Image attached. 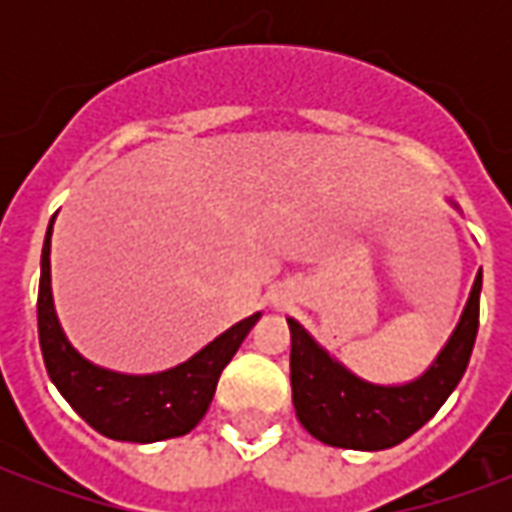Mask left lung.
Wrapping results in <instances>:
<instances>
[{
	"mask_svg": "<svg viewBox=\"0 0 512 512\" xmlns=\"http://www.w3.org/2000/svg\"><path fill=\"white\" fill-rule=\"evenodd\" d=\"M483 271H477L461 321L422 376L406 384H373L323 348L299 321L290 326V386L296 417L329 447L389 450L428 422L466 373L480 323Z\"/></svg>",
	"mask_w": 512,
	"mask_h": 512,
	"instance_id": "1",
	"label": "left lung"
}]
</instances>
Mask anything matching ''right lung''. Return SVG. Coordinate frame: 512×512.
<instances>
[{"mask_svg":"<svg viewBox=\"0 0 512 512\" xmlns=\"http://www.w3.org/2000/svg\"><path fill=\"white\" fill-rule=\"evenodd\" d=\"M51 230L54 219L49 222L43 241L38 288L40 351L51 384L60 389V395L71 403L73 411L106 439L153 444L186 436L205 417L222 370L241 348L246 334L252 332V326L260 321V312L238 321L191 359L161 373L131 376L93 365L65 337L54 310Z\"/></svg>","mask_w":512,"mask_h":512,"instance_id":"1","label":"right lung"}]
</instances>
